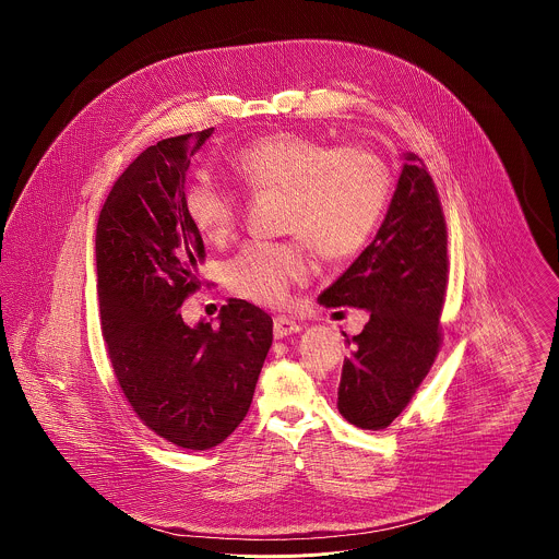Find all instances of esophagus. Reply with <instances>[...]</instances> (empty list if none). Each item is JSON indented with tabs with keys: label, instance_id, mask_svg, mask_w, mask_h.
Returning <instances> with one entry per match:
<instances>
[{
	"label": "esophagus",
	"instance_id": "34e87169",
	"mask_svg": "<svg viewBox=\"0 0 559 559\" xmlns=\"http://www.w3.org/2000/svg\"><path fill=\"white\" fill-rule=\"evenodd\" d=\"M301 331V324L297 320L290 319V317H277L273 320V333L277 340L282 337H288L293 333H299Z\"/></svg>",
	"mask_w": 559,
	"mask_h": 559
}]
</instances>
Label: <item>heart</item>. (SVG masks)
Listing matches in <instances>:
<instances>
[{
	"mask_svg": "<svg viewBox=\"0 0 559 559\" xmlns=\"http://www.w3.org/2000/svg\"><path fill=\"white\" fill-rule=\"evenodd\" d=\"M240 182L255 191H282L284 228L324 258L355 253L374 230L388 200V169L361 146L280 131L245 144L233 157ZM185 213L202 239L224 242L239 222V195L213 176H195L185 189ZM310 262L301 240L249 242L228 264L233 290L264 306H280L304 282Z\"/></svg>",
	"mask_w": 559,
	"mask_h": 559,
	"instance_id": "heart-1",
	"label": "heart"
}]
</instances>
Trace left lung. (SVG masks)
I'll return each mask as SVG.
<instances>
[{"label": "left lung", "instance_id": "8db88e82", "mask_svg": "<svg viewBox=\"0 0 559 559\" xmlns=\"http://www.w3.org/2000/svg\"><path fill=\"white\" fill-rule=\"evenodd\" d=\"M396 191L372 242L320 293L324 308L366 310L346 337L337 411L364 430L388 428L439 350L448 284V235L435 182L415 153L402 155Z\"/></svg>", "mask_w": 559, "mask_h": 559}]
</instances>
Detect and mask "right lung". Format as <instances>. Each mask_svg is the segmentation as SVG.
<instances>
[{
	"mask_svg": "<svg viewBox=\"0 0 559 559\" xmlns=\"http://www.w3.org/2000/svg\"><path fill=\"white\" fill-rule=\"evenodd\" d=\"M215 129L146 148L111 187L96 224L100 326L138 417L169 443L211 450L242 421L273 342V320L230 299L217 322L178 312L198 284L202 237L185 213L191 157Z\"/></svg>",
	"mask_w": 559,
	"mask_h": 559,
	"instance_id": "obj_1",
	"label": "right lung"
}]
</instances>
